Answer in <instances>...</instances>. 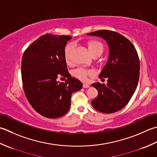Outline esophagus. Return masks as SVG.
<instances>
[{
  "label": "esophagus",
  "instance_id": "obj_1",
  "mask_svg": "<svg viewBox=\"0 0 157 157\" xmlns=\"http://www.w3.org/2000/svg\"><path fill=\"white\" fill-rule=\"evenodd\" d=\"M83 87H84V88H88L90 87V85L86 84V83H84V84H83Z\"/></svg>",
  "mask_w": 157,
  "mask_h": 157
}]
</instances>
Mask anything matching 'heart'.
I'll return each instance as SVG.
<instances>
[{
  "instance_id": "b5f03b06",
  "label": "heart",
  "mask_w": 157,
  "mask_h": 157,
  "mask_svg": "<svg viewBox=\"0 0 157 157\" xmlns=\"http://www.w3.org/2000/svg\"><path fill=\"white\" fill-rule=\"evenodd\" d=\"M87 46L89 52H90V54L93 56H95V55H99L100 56L103 51V44L101 42L95 41V40H90V41H88ZM74 47L75 45L73 43H69V44L66 45L65 48H64V59H65L67 63H70L71 62V52L73 49H74ZM91 73L92 72L90 71L82 68H78L73 71L74 75L79 79H81V80H86L87 79L88 75H90Z\"/></svg>"
}]
</instances>
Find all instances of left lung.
I'll list each match as a JSON object with an SVG mask.
<instances>
[{
    "instance_id": "8db88e82",
    "label": "left lung",
    "mask_w": 157,
    "mask_h": 157,
    "mask_svg": "<svg viewBox=\"0 0 157 157\" xmlns=\"http://www.w3.org/2000/svg\"><path fill=\"white\" fill-rule=\"evenodd\" d=\"M87 35L101 37L109 47L108 60L99 74V78H107V84H92L99 93L91 104L102 113L118 112L130 101L139 81L140 64L136 49L129 40L111 30H97Z\"/></svg>"
}]
</instances>
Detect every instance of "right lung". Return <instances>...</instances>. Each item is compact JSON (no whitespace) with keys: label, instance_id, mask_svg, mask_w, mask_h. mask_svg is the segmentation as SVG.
<instances>
[{"label":"right lung","instance_id":"right-lung-1","mask_svg":"<svg viewBox=\"0 0 157 157\" xmlns=\"http://www.w3.org/2000/svg\"><path fill=\"white\" fill-rule=\"evenodd\" d=\"M68 35L45 34L34 41L21 59V79L26 97L33 109L48 118L61 117L69 111L71 97L81 90L82 82L68 72L64 51ZM67 77L64 82L57 76Z\"/></svg>","mask_w":157,"mask_h":157}]
</instances>
